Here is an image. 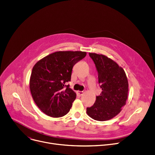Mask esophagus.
Instances as JSON below:
<instances>
[{"instance_id": "1", "label": "esophagus", "mask_w": 155, "mask_h": 155, "mask_svg": "<svg viewBox=\"0 0 155 155\" xmlns=\"http://www.w3.org/2000/svg\"><path fill=\"white\" fill-rule=\"evenodd\" d=\"M85 93V91H78V94L80 95H82Z\"/></svg>"}]
</instances>
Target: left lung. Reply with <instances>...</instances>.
Instances as JSON below:
<instances>
[{"mask_svg": "<svg viewBox=\"0 0 155 155\" xmlns=\"http://www.w3.org/2000/svg\"><path fill=\"white\" fill-rule=\"evenodd\" d=\"M98 72V83L102 90L94 105L87 108L88 115L97 121H106L117 115L125 105L128 83L125 72L107 57L89 53Z\"/></svg>", "mask_w": 155, "mask_h": 155, "instance_id": "obj_1", "label": "left lung"}]
</instances>
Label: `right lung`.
<instances>
[{
	"label": "right lung",
	"mask_w": 155,
	"mask_h": 155,
	"mask_svg": "<svg viewBox=\"0 0 155 155\" xmlns=\"http://www.w3.org/2000/svg\"><path fill=\"white\" fill-rule=\"evenodd\" d=\"M87 54L81 51H56L39 60L33 67L30 89L37 107L51 117H61L70 111L76 94L67 83L73 67Z\"/></svg>",
	"instance_id": "add662e5"
}]
</instances>
